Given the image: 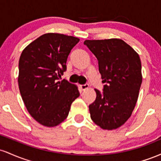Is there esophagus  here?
<instances>
[{"label":"esophagus","mask_w":161,"mask_h":161,"mask_svg":"<svg viewBox=\"0 0 161 161\" xmlns=\"http://www.w3.org/2000/svg\"><path fill=\"white\" fill-rule=\"evenodd\" d=\"M88 84H85V85H81L80 86V88H81V89L82 90H86V88H88Z\"/></svg>","instance_id":"obj_1"}]
</instances>
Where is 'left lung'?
<instances>
[{
	"instance_id": "obj_1",
	"label": "left lung",
	"mask_w": 161,
	"mask_h": 161,
	"mask_svg": "<svg viewBox=\"0 0 161 161\" xmlns=\"http://www.w3.org/2000/svg\"><path fill=\"white\" fill-rule=\"evenodd\" d=\"M84 45L98 60L103 93L95 89V101L89 105L92 119L103 129L123 125L132 115L142 82V64L135 50L119 38L86 40Z\"/></svg>"
}]
</instances>
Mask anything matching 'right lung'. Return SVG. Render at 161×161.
Listing matches in <instances>:
<instances>
[{
	"mask_svg": "<svg viewBox=\"0 0 161 161\" xmlns=\"http://www.w3.org/2000/svg\"><path fill=\"white\" fill-rule=\"evenodd\" d=\"M79 38L47 33L31 42L19 60L18 84L24 104L40 124L53 127L67 117L72 103L79 96L78 87L59 81L66 60Z\"/></svg>",
	"mask_w": 161,
	"mask_h": 161,
	"instance_id": "obj_1",
	"label": "right lung"
}]
</instances>
